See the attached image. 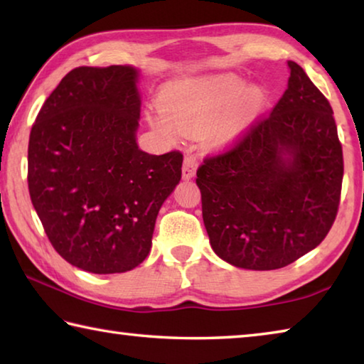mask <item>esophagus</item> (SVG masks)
<instances>
[{
  "label": "esophagus",
  "mask_w": 364,
  "mask_h": 364,
  "mask_svg": "<svg viewBox=\"0 0 364 364\" xmlns=\"http://www.w3.org/2000/svg\"><path fill=\"white\" fill-rule=\"evenodd\" d=\"M196 168H197V159L194 156H191L188 154L186 157H184V164H183V178L184 180H191L196 175Z\"/></svg>",
  "instance_id": "esophagus-1"
}]
</instances>
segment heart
<instances>
[{
    "label": "heart",
    "instance_id": "heart-1",
    "mask_svg": "<svg viewBox=\"0 0 364 364\" xmlns=\"http://www.w3.org/2000/svg\"><path fill=\"white\" fill-rule=\"evenodd\" d=\"M244 82L232 75L191 78L171 86L164 97V112L151 115L152 125L168 138L178 130L202 133L212 125L215 144L226 143L254 117L267 100L258 86L244 92Z\"/></svg>",
    "mask_w": 364,
    "mask_h": 364
}]
</instances>
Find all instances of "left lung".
Returning a JSON list of instances; mask_svg holds the SVG:
<instances>
[{
	"label": "left lung",
	"mask_w": 364,
	"mask_h": 364,
	"mask_svg": "<svg viewBox=\"0 0 364 364\" xmlns=\"http://www.w3.org/2000/svg\"><path fill=\"white\" fill-rule=\"evenodd\" d=\"M287 90L268 115L197 168L202 218L220 258L278 269L323 242L341 204L342 144L329 101L289 60Z\"/></svg>",
	"instance_id": "left-lung-1"
}]
</instances>
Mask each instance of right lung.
Listing matches in <instances>:
<instances>
[{
	"mask_svg": "<svg viewBox=\"0 0 364 364\" xmlns=\"http://www.w3.org/2000/svg\"><path fill=\"white\" fill-rule=\"evenodd\" d=\"M138 72L77 67L40 109L28 139V193L54 250L96 274L149 255L157 213L181 180L183 154L136 144Z\"/></svg>",
	"mask_w": 364,
	"mask_h": 364,
	"instance_id": "obj_1",
	"label": "right lung"
}]
</instances>
